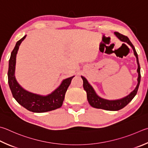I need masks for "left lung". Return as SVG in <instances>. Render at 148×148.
I'll return each mask as SVG.
<instances>
[{
  "label": "left lung",
  "mask_w": 148,
  "mask_h": 148,
  "mask_svg": "<svg viewBox=\"0 0 148 148\" xmlns=\"http://www.w3.org/2000/svg\"><path fill=\"white\" fill-rule=\"evenodd\" d=\"M114 34L116 35V37L122 41L127 42L130 46L132 47L134 54L136 58V61H137L138 64V69L137 72L138 74V84L136 85L135 89L134 90L133 92H131L130 95L126 96V97L123 98L120 100H107L105 99L101 98L96 95L95 91L94 90L93 88L91 87V85L88 83L87 80L86 79L85 77L82 76L83 81V88L84 90L87 92V97L88 103L91 106L95 107V108L97 109H101L107 110V111H119L120 109H122L123 107H125L127 105L130 103V102L133 100V98L135 97V95L137 93V91L138 89V87L140 85V66L138 58V54L136 52V50L135 47H134L133 45L131 43L130 40L129 39L127 36H124L120 34L119 32H114Z\"/></svg>",
  "instance_id": "obj_1"
}]
</instances>
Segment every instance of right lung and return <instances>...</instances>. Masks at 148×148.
Instances as JSON below:
<instances>
[{"mask_svg":"<svg viewBox=\"0 0 148 148\" xmlns=\"http://www.w3.org/2000/svg\"><path fill=\"white\" fill-rule=\"evenodd\" d=\"M26 36L17 42L15 48L11 53L9 60V68L8 72V83L13 98L18 103L29 111L34 112H44L53 111L60 108L62 106L65 99L67 88L71 83L72 76L64 79L60 87L50 95L42 96L36 95L28 91L21 87L15 77V69L16 63V55L21 42L25 39Z\"/></svg>","mask_w":148,"mask_h":148,"instance_id":"add662e5","label":"right lung"}]
</instances>
